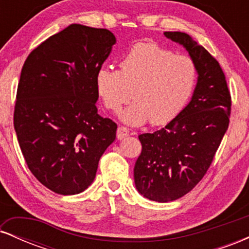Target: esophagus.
I'll use <instances>...</instances> for the list:
<instances>
[{"instance_id":"34e87169","label":"esophagus","mask_w":249,"mask_h":249,"mask_svg":"<svg viewBox=\"0 0 249 249\" xmlns=\"http://www.w3.org/2000/svg\"><path fill=\"white\" fill-rule=\"evenodd\" d=\"M128 134H130V132H128L127 128L124 126H119L118 130H117V138L118 139L125 138V137H127Z\"/></svg>"}]
</instances>
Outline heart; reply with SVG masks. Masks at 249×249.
I'll return each mask as SVG.
<instances>
[{
	"label": "heart",
	"instance_id": "b5f03b06",
	"mask_svg": "<svg viewBox=\"0 0 249 249\" xmlns=\"http://www.w3.org/2000/svg\"><path fill=\"white\" fill-rule=\"evenodd\" d=\"M198 82V67L187 55H177L152 42H138L119 63V70L102 67L95 77L96 91L105 107L121 113L125 124L147 121L167 124L184 110Z\"/></svg>",
	"mask_w": 249,
	"mask_h": 249
}]
</instances>
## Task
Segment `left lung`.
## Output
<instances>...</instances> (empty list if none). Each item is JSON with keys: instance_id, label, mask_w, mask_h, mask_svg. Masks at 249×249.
<instances>
[{"instance_id": "obj_1", "label": "left lung", "mask_w": 249, "mask_h": 249, "mask_svg": "<svg viewBox=\"0 0 249 249\" xmlns=\"http://www.w3.org/2000/svg\"><path fill=\"white\" fill-rule=\"evenodd\" d=\"M164 35L186 48L198 67V83L191 102L173 121L139 136L134 184L145 198L158 202L181 198L204 178L228 128L232 107L219 62L187 34Z\"/></svg>"}]
</instances>
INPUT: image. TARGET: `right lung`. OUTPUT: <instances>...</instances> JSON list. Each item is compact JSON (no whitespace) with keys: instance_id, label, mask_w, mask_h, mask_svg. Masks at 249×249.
Returning a JSON list of instances; mask_svg holds the SVG:
<instances>
[{"instance_id":"1","label":"right lung","mask_w":249,"mask_h":249,"mask_svg":"<svg viewBox=\"0 0 249 249\" xmlns=\"http://www.w3.org/2000/svg\"><path fill=\"white\" fill-rule=\"evenodd\" d=\"M116 37L71 24L34 49L17 87L14 127L31 173L62 196L81 193L116 139L117 124L98 115L95 77Z\"/></svg>"}]
</instances>
